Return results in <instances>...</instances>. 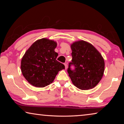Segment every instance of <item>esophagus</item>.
I'll use <instances>...</instances> for the list:
<instances>
[{
	"instance_id": "obj_1",
	"label": "esophagus",
	"mask_w": 124,
	"mask_h": 124,
	"mask_svg": "<svg viewBox=\"0 0 124 124\" xmlns=\"http://www.w3.org/2000/svg\"><path fill=\"white\" fill-rule=\"evenodd\" d=\"M64 64L65 66V68H66V70H67V63H65Z\"/></svg>"
}]
</instances>
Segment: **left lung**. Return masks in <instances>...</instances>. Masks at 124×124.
<instances>
[{
  "instance_id": "left-lung-1",
  "label": "left lung",
  "mask_w": 124,
  "mask_h": 124,
  "mask_svg": "<svg viewBox=\"0 0 124 124\" xmlns=\"http://www.w3.org/2000/svg\"><path fill=\"white\" fill-rule=\"evenodd\" d=\"M72 60L68 73L73 85L78 89H93L102 79L104 72V61L102 54L88 42L80 40L71 44ZM75 65L74 71L70 70Z\"/></svg>"
}]
</instances>
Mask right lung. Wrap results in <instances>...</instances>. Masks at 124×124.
<instances>
[{"label": "right lung", "mask_w": 124, "mask_h": 124, "mask_svg": "<svg viewBox=\"0 0 124 124\" xmlns=\"http://www.w3.org/2000/svg\"><path fill=\"white\" fill-rule=\"evenodd\" d=\"M57 43L52 40H37L24 54L21 70L28 82L37 87H44L53 82L59 71L64 70L63 64L56 60L54 51Z\"/></svg>", "instance_id": "obj_1"}]
</instances>
